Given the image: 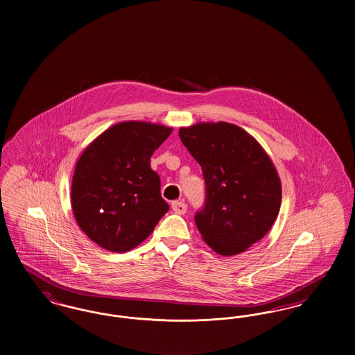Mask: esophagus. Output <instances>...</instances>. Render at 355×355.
I'll list each match as a JSON object with an SVG mask.
<instances>
[{"mask_svg": "<svg viewBox=\"0 0 355 355\" xmlns=\"http://www.w3.org/2000/svg\"><path fill=\"white\" fill-rule=\"evenodd\" d=\"M172 211L178 215H184L187 212V204L184 201H172Z\"/></svg>", "mask_w": 355, "mask_h": 355, "instance_id": "obj_1", "label": "esophagus"}]
</instances>
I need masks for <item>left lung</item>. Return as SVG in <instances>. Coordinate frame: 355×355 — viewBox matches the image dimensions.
Segmentation results:
<instances>
[{"label":"left lung","mask_w":355,"mask_h":355,"mask_svg":"<svg viewBox=\"0 0 355 355\" xmlns=\"http://www.w3.org/2000/svg\"><path fill=\"white\" fill-rule=\"evenodd\" d=\"M179 137L202 170L205 201L195 223L204 241L223 256L244 252L277 218L281 183L272 160L234 124H195Z\"/></svg>","instance_id":"1"}]
</instances>
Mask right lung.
Returning <instances> with one entry per match:
<instances>
[{"mask_svg":"<svg viewBox=\"0 0 355 355\" xmlns=\"http://www.w3.org/2000/svg\"><path fill=\"white\" fill-rule=\"evenodd\" d=\"M171 132L160 124H115L79 157L71 207L80 230L99 247L116 253L131 250L168 212L150 157Z\"/></svg>","mask_w":355,"mask_h":355,"instance_id":"obj_1","label":"right lung"}]
</instances>
